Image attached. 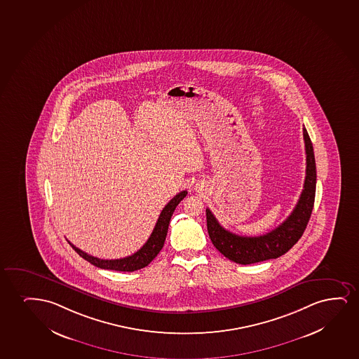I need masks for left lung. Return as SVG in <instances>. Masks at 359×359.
<instances>
[{
  "label": "left lung",
  "mask_w": 359,
  "mask_h": 359,
  "mask_svg": "<svg viewBox=\"0 0 359 359\" xmlns=\"http://www.w3.org/2000/svg\"><path fill=\"white\" fill-rule=\"evenodd\" d=\"M303 139L306 146L307 167L302 194L292 213L278 228L261 236H240L224 229L210 210H205L210 241L230 261L246 266L275 259L289 251L304 233L314 205L317 168L312 141L309 139L306 128H303Z\"/></svg>",
  "instance_id": "1"
}]
</instances>
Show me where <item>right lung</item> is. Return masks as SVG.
<instances>
[{"label": "right lung", "mask_w": 359, "mask_h": 359, "mask_svg": "<svg viewBox=\"0 0 359 359\" xmlns=\"http://www.w3.org/2000/svg\"><path fill=\"white\" fill-rule=\"evenodd\" d=\"M187 195V191L179 192L177 196H174L172 200L168 202V205L161 212L158 220H157L156 226H154V231L151 233L149 240L146 241V243L141 247L139 251L135 252L131 256L121 258V259H101V258L91 256V255H88L86 252L81 251L80 248L75 247L69 241L68 243L80 257L84 258L85 261L90 262L93 266L101 268V269L134 271V270L144 268V266H149L151 262L154 261L159 251L162 250L165 238H167L168 226H169V222H170L172 213L177 208V205L180 203V201H182V198Z\"/></svg>", "instance_id": "add662e5"}]
</instances>
